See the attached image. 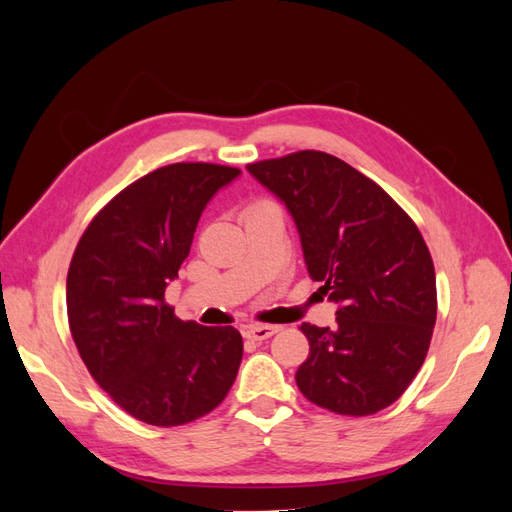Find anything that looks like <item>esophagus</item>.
I'll use <instances>...</instances> for the list:
<instances>
[{"instance_id": "obj_1", "label": "esophagus", "mask_w": 512, "mask_h": 512, "mask_svg": "<svg viewBox=\"0 0 512 512\" xmlns=\"http://www.w3.org/2000/svg\"><path fill=\"white\" fill-rule=\"evenodd\" d=\"M277 327H269V324H250V327H245L243 335L247 339H254V342H262V339H269L271 335H275Z\"/></svg>"}]
</instances>
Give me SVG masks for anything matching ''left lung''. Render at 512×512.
Here are the masks:
<instances>
[{"mask_svg":"<svg viewBox=\"0 0 512 512\" xmlns=\"http://www.w3.org/2000/svg\"><path fill=\"white\" fill-rule=\"evenodd\" d=\"M297 224L307 273L337 303V327L303 322L299 391L335 414L391 406L421 369L436 324V271L410 215L324 151L247 164Z\"/></svg>","mask_w":512,"mask_h":512,"instance_id":"8db88e82","label":"left lung"}]
</instances>
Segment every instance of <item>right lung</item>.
Returning <instances> with one entry per match:
<instances>
[{
  "label": "right lung",
  "instance_id": "1",
  "mask_svg": "<svg viewBox=\"0 0 512 512\" xmlns=\"http://www.w3.org/2000/svg\"><path fill=\"white\" fill-rule=\"evenodd\" d=\"M239 168L179 162L130 183L76 245L66 284L70 333L119 408L177 427L218 408L243 356L235 327L183 322L164 301L200 215Z\"/></svg>",
  "mask_w": 512,
  "mask_h": 512
}]
</instances>
